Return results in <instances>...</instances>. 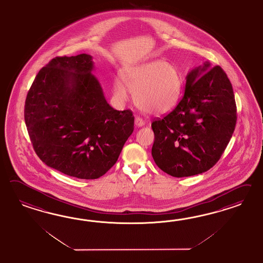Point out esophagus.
Returning <instances> with one entry per match:
<instances>
[{
	"mask_svg": "<svg viewBox=\"0 0 263 263\" xmlns=\"http://www.w3.org/2000/svg\"><path fill=\"white\" fill-rule=\"evenodd\" d=\"M135 125L137 127H142L144 125L143 119H141L140 117H136L135 118Z\"/></svg>",
	"mask_w": 263,
	"mask_h": 263,
	"instance_id": "1",
	"label": "esophagus"
}]
</instances>
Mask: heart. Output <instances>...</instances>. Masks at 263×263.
Returning a JSON list of instances; mask_svg holds the SVG:
<instances>
[{"instance_id":"obj_1","label":"heart","mask_w":263,"mask_h":263,"mask_svg":"<svg viewBox=\"0 0 263 263\" xmlns=\"http://www.w3.org/2000/svg\"><path fill=\"white\" fill-rule=\"evenodd\" d=\"M128 88L135 95L137 105L146 112L165 114L173 110L181 91V78L174 65L156 60L137 65L123 73ZM115 93L121 99L127 97L125 86L117 80Z\"/></svg>"}]
</instances>
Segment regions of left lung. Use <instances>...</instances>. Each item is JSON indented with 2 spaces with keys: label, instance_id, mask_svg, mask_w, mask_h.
I'll return each instance as SVG.
<instances>
[{
  "label": "left lung",
  "instance_id": "left-lung-1",
  "mask_svg": "<svg viewBox=\"0 0 263 263\" xmlns=\"http://www.w3.org/2000/svg\"><path fill=\"white\" fill-rule=\"evenodd\" d=\"M236 120L231 81L221 66L205 62L187 74L174 111L152 122L154 162L175 177L206 172L221 158Z\"/></svg>",
  "mask_w": 263,
  "mask_h": 263
}]
</instances>
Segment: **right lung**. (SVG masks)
Returning <instances> with one entry per match:
<instances>
[{"instance_id":"right-lung-1","label":"right lung","mask_w":263,"mask_h":263,"mask_svg":"<svg viewBox=\"0 0 263 263\" xmlns=\"http://www.w3.org/2000/svg\"><path fill=\"white\" fill-rule=\"evenodd\" d=\"M92 57H56L37 73L25 102L32 146L48 167L81 179L105 175L134 130L130 110L105 99Z\"/></svg>"}]
</instances>
